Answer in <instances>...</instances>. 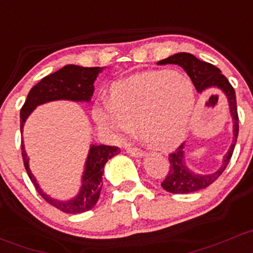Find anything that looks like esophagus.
I'll list each match as a JSON object with an SVG mask.
<instances>
[{"mask_svg":"<svg viewBox=\"0 0 253 253\" xmlns=\"http://www.w3.org/2000/svg\"><path fill=\"white\" fill-rule=\"evenodd\" d=\"M126 153L130 154V156H131V157H136V158H138V157L145 156V152H143L142 149L136 148V147L126 148Z\"/></svg>","mask_w":253,"mask_h":253,"instance_id":"34e87169","label":"esophagus"}]
</instances>
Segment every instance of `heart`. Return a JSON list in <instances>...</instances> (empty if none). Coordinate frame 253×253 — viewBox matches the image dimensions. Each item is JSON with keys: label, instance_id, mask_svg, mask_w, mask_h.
Here are the masks:
<instances>
[{"label": "heart", "instance_id": "b5f03b06", "mask_svg": "<svg viewBox=\"0 0 253 253\" xmlns=\"http://www.w3.org/2000/svg\"><path fill=\"white\" fill-rule=\"evenodd\" d=\"M111 101L95 105L93 117L111 137L123 141L137 126L151 147L170 149L183 140L194 107V93L183 75L149 71L115 83Z\"/></svg>", "mask_w": 253, "mask_h": 253}]
</instances>
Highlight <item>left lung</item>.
Returning a JSON list of instances; mask_svg holds the SVG:
<instances>
[{
  "label": "left lung",
  "instance_id": "obj_1",
  "mask_svg": "<svg viewBox=\"0 0 253 253\" xmlns=\"http://www.w3.org/2000/svg\"><path fill=\"white\" fill-rule=\"evenodd\" d=\"M167 64H175L181 66L189 78L192 80L194 84L197 91L202 93L203 90L209 88H219L228 97V102H229L230 115L234 121V137H233V143L230 146L228 153L224 156L223 163H222L221 168L218 170L214 171L213 173L210 175H197V173H192L186 167V159H184V152L183 145L175 149V152L169 154V171L165 177V180L162 182V187L165 191L170 193H175V194H187V193H193L200 191V189L206 188L213 183L222 172L227 168L228 163L233 156V151H234L236 138L239 134V116H238V108H236V97L234 88L229 81L224 77L221 73V70L218 67L213 66L210 62H205L195 58L193 54L189 53H177L173 55L169 56L167 59L158 61V65H167Z\"/></svg>",
  "mask_w": 253,
  "mask_h": 253
}]
</instances>
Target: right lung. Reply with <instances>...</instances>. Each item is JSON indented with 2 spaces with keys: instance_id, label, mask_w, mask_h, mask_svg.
<instances>
[{
  "instance_id": "right-lung-1",
  "label": "right lung",
  "mask_w": 253,
  "mask_h": 253,
  "mask_svg": "<svg viewBox=\"0 0 253 253\" xmlns=\"http://www.w3.org/2000/svg\"><path fill=\"white\" fill-rule=\"evenodd\" d=\"M101 72L100 67H83L77 65H66L59 71L50 73L40 81L30 90L25 104L20 110V130L25 124L26 118L36 108V106L54 100H72V101H90L94 93V82L97 73ZM121 153L116 146L93 145L89 151L85 163V171L82 178V188L76 198L67 202H59L51 199L42 192L37 184L36 178L29 169V158L21 142V156L24 167L30 180L34 183L39 194L48 204L65 213H81L94 208L100 197L102 188V173L108 159Z\"/></svg>"
}]
</instances>
